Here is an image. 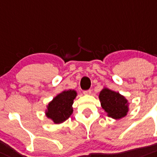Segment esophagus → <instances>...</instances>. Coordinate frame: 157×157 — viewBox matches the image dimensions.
<instances>
[{
    "instance_id": "1",
    "label": "esophagus",
    "mask_w": 157,
    "mask_h": 157,
    "mask_svg": "<svg viewBox=\"0 0 157 157\" xmlns=\"http://www.w3.org/2000/svg\"><path fill=\"white\" fill-rule=\"evenodd\" d=\"M91 90H85V91L83 92V94H85V95H89V94H91Z\"/></svg>"
}]
</instances>
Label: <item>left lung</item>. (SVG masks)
I'll return each mask as SVG.
<instances>
[{"instance_id": "1", "label": "left lung", "mask_w": 157, "mask_h": 157, "mask_svg": "<svg viewBox=\"0 0 157 157\" xmlns=\"http://www.w3.org/2000/svg\"><path fill=\"white\" fill-rule=\"evenodd\" d=\"M101 105L107 116L114 119H120L127 114L128 101L119 93L104 88L99 94Z\"/></svg>"}]
</instances>
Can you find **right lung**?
Masks as SVG:
<instances>
[{
  "label": "right lung",
  "mask_w": 157,
  "mask_h": 157,
  "mask_svg": "<svg viewBox=\"0 0 157 157\" xmlns=\"http://www.w3.org/2000/svg\"><path fill=\"white\" fill-rule=\"evenodd\" d=\"M76 94V92L72 90H64L58 94L48 104L46 116L56 124L67 120L73 112L72 105Z\"/></svg>",
  "instance_id": "1"
}]
</instances>
